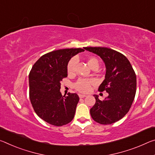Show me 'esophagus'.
Instances as JSON below:
<instances>
[{"label": "esophagus", "instance_id": "obj_1", "mask_svg": "<svg viewBox=\"0 0 155 155\" xmlns=\"http://www.w3.org/2000/svg\"><path fill=\"white\" fill-rule=\"evenodd\" d=\"M78 97H79V98H84L86 97V95L82 94H78Z\"/></svg>", "mask_w": 155, "mask_h": 155}]
</instances>
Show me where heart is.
I'll list each match as a JSON object with an SVG mask.
<instances>
[{
	"instance_id": "obj_1",
	"label": "heart",
	"mask_w": 155,
	"mask_h": 155,
	"mask_svg": "<svg viewBox=\"0 0 155 155\" xmlns=\"http://www.w3.org/2000/svg\"><path fill=\"white\" fill-rule=\"evenodd\" d=\"M87 64L90 67L94 70L97 69L99 66V61L97 58L94 56H90L87 58ZM78 63L77 58L73 57L69 61L67 65V72L68 74L72 75L75 72V68ZM94 83V81L91 78H79L77 82L74 83V87L78 92H87L90 90L91 85Z\"/></svg>"
}]
</instances>
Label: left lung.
I'll use <instances>...</instances> for the list:
<instances>
[{
	"label": "left lung",
	"instance_id": "obj_1",
	"mask_svg": "<svg viewBox=\"0 0 155 155\" xmlns=\"http://www.w3.org/2000/svg\"><path fill=\"white\" fill-rule=\"evenodd\" d=\"M85 50L99 56L106 68L105 79L99 87L108 96L104 101L94 95L95 104L90 109L94 121L112 124L122 119L131 107L136 94V74L128 59L121 53L101 47H87Z\"/></svg>",
	"mask_w": 155,
	"mask_h": 155
}]
</instances>
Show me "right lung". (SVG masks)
<instances>
[{"mask_svg": "<svg viewBox=\"0 0 155 155\" xmlns=\"http://www.w3.org/2000/svg\"><path fill=\"white\" fill-rule=\"evenodd\" d=\"M81 48L62 49L43 55L29 74V99L36 114L48 124L62 126L72 121L79 97L76 93L63 96L61 81L68 77L67 65Z\"/></svg>", "mask_w": 155, "mask_h": 155, "instance_id": "right-lung-1", "label": "right lung"}]
</instances>
